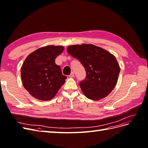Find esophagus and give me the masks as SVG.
Listing matches in <instances>:
<instances>
[{"mask_svg": "<svg viewBox=\"0 0 148 148\" xmlns=\"http://www.w3.org/2000/svg\"><path fill=\"white\" fill-rule=\"evenodd\" d=\"M69 77H70V78H73V77H74V73H73V72H71V74L69 75Z\"/></svg>", "mask_w": 148, "mask_h": 148, "instance_id": "obj_1", "label": "esophagus"}]
</instances>
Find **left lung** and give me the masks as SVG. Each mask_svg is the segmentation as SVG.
I'll return each instance as SVG.
<instances>
[{
    "label": "left lung",
    "instance_id": "obj_1",
    "mask_svg": "<svg viewBox=\"0 0 148 148\" xmlns=\"http://www.w3.org/2000/svg\"><path fill=\"white\" fill-rule=\"evenodd\" d=\"M67 52L84 67L86 77L79 83L88 99L98 101L108 96L117 84L120 68L115 57L93 44L69 46Z\"/></svg>",
    "mask_w": 148,
    "mask_h": 148
}]
</instances>
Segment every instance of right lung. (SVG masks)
I'll return each mask as SVG.
<instances>
[{"mask_svg":"<svg viewBox=\"0 0 148 148\" xmlns=\"http://www.w3.org/2000/svg\"><path fill=\"white\" fill-rule=\"evenodd\" d=\"M61 46L49 45L39 48L26 58L21 67L22 83L29 95L38 100L53 98L65 82L56 57L64 51Z\"/></svg>","mask_w":148,"mask_h":148,"instance_id":"obj_1","label":"right lung"}]
</instances>
